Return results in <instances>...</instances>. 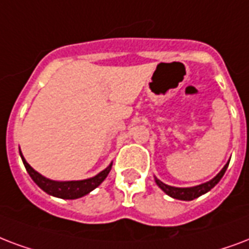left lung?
<instances>
[{
    "label": "left lung",
    "mask_w": 249,
    "mask_h": 249,
    "mask_svg": "<svg viewBox=\"0 0 249 249\" xmlns=\"http://www.w3.org/2000/svg\"><path fill=\"white\" fill-rule=\"evenodd\" d=\"M229 163L222 168L221 172H219L214 179H212L210 181H208V183L197 185V187L176 188V187H171V185H167V184L159 181L158 179H155V181H157V184H158L159 188L162 189L163 192L167 193V195H168L170 197H172V198H176V200H184V201L195 200V198H197V197H200L201 195H205L206 192H209L212 188H214L218 183H219V180L222 179V176L225 175L226 170H227V167H229Z\"/></svg>",
    "instance_id": "1"
}]
</instances>
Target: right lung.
Listing matches in <instances>:
<instances>
[{
    "label": "right lung",
    "mask_w": 249,
    "mask_h": 249,
    "mask_svg": "<svg viewBox=\"0 0 249 249\" xmlns=\"http://www.w3.org/2000/svg\"><path fill=\"white\" fill-rule=\"evenodd\" d=\"M23 164L26 167V170L31 176V179L35 181L39 187L47 192L48 195H52L54 197H60V198H65V200H74V198H79V197L85 196L87 193H90L91 191H94L95 188L99 187L100 184L103 183V180L107 178V175L111 171L112 164L102 171L100 174H98L94 178L86 180H79V181H54V180H49L44 176H41L39 172H36L32 168L26 159L23 158V155L20 153Z\"/></svg>",
    "instance_id": "obj_1"
}]
</instances>
